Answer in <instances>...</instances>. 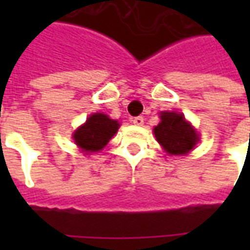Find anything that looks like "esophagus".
Returning a JSON list of instances; mask_svg holds the SVG:
<instances>
[{"label": "esophagus", "instance_id": "1", "mask_svg": "<svg viewBox=\"0 0 250 250\" xmlns=\"http://www.w3.org/2000/svg\"><path fill=\"white\" fill-rule=\"evenodd\" d=\"M132 122L135 124V125H138V126H142L143 125V122H145V118L143 117H135V118H132Z\"/></svg>", "mask_w": 250, "mask_h": 250}]
</instances>
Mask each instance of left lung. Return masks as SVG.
<instances>
[{"label":"left lung","mask_w":250,"mask_h":250,"mask_svg":"<svg viewBox=\"0 0 250 250\" xmlns=\"http://www.w3.org/2000/svg\"><path fill=\"white\" fill-rule=\"evenodd\" d=\"M161 122L154 128V135L168 154H187L197 143L196 130L178 112H161Z\"/></svg>","instance_id":"1"}]
</instances>
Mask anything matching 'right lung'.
Masks as SVG:
<instances>
[{
	"mask_svg": "<svg viewBox=\"0 0 250 250\" xmlns=\"http://www.w3.org/2000/svg\"><path fill=\"white\" fill-rule=\"evenodd\" d=\"M118 128V121L110 120L105 114L97 112L90 115L86 124L73 133V140L84 153L99 151L110 142Z\"/></svg>",
	"mask_w": 250,
	"mask_h": 250,
	"instance_id": "1",
	"label": "right lung"
}]
</instances>
